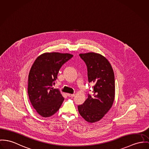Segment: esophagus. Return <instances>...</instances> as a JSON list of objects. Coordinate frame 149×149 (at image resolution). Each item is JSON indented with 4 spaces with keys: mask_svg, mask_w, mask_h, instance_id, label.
<instances>
[{
    "mask_svg": "<svg viewBox=\"0 0 149 149\" xmlns=\"http://www.w3.org/2000/svg\"><path fill=\"white\" fill-rule=\"evenodd\" d=\"M67 95L69 96V97H74L75 96V95L74 94H70V93H68Z\"/></svg>",
    "mask_w": 149,
    "mask_h": 149,
    "instance_id": "esophagus-1",
    "label": "esophagus"
}]
</instances>
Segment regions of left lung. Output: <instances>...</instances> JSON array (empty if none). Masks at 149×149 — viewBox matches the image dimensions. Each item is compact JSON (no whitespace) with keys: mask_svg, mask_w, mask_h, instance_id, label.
I'll return each instance as SVG.
<instances>
[{"mask_svg":"<svg viewBox=\"0 0 149 149\" xmlns=\"http://www.w3.org/2000/svg\"><path fill=\"white\" fill-rule=\"evenodd\" d=\"M87 68L88 82L93 84L92 93L85 102L78 106L81 116L87 122L101 120L111 109L115 99V75L108 61L103 56L88 53L80 54ZM91 91V90H90Z\"/></svg>","mask_w":149,"mask_h":149,"instance_id":"obj_1","label":"left lung"}]
</instances>
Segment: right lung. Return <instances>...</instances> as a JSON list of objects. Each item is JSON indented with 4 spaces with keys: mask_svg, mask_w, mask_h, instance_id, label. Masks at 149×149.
Instances as JSON below:
<instances>
[{
    "mask_svg": "<svg viewBox=\"0 0 149 149\" xmlns=\"http://www.w3.org/2000/svg\"><path fill=\"white\" fill-rule=\"evenodd\" d=\"M73 57L68 53H46L35 60L28 77V93L36 112L43 117L54 115L64 99L57 88L53 89L61 66Z\"/></svg>",
    "mask_w": 149,
    "mask_h": 149,
    "instance_id": "right-lung-1",
    "label": "right lung"
}]
</instances>
